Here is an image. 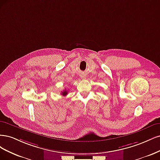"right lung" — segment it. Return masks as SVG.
Listing matches in <instances>:
<instances>
[{
	"mask_svg": "<svg viewBox=\"0 0 160 160\" xmlns=\"http://www.w3.org/2000/svg\"><path fill=\"white\" fill-rule=\"evenodd\" d=\"M67 94H68V91H67V90H64L63 92H62V96H66L67 95Z\"/></svg>",
	"mask_w": 160,
	"mask_h": 160,
	"instance_id": "1",
	"label": "right lung"
}]
</instances>
